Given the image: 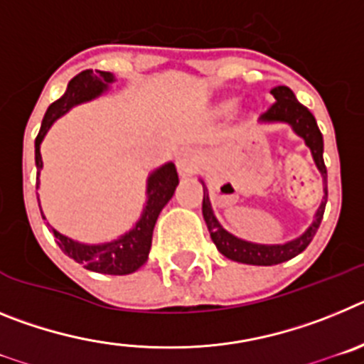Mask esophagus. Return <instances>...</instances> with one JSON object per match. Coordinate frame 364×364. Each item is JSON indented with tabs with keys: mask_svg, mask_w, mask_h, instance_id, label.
<instances>
[{
	"mask_svg": "<svg viewBox=\"0 0 364 364\" xmlns=\"http://www.w3.org/2000/svg\"><path fill=\"white\" fill-rule=\"evenodd\" d=\"M200 166V153L197 149L180 151L176 156V169L180 175H193Z\"/></svg>",
	"mask_w": 364,
	"mask_h": 364,
	"instance_id": "obj_1",
	"label": "esophagus"
}]
</instances>
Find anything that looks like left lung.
I'll use <instances>...</instances> for the list:
<instances>
[{"label":"left lung","instance_id":"1","mask_svg":"<svg viewBox=\"0 0 364 364\" xmlns=\"http://www.w3.org/2000/svg\"><path fill=\"white\" fill-rule=\"evenodd\" d=\"M272 95L275 98L272 105L268 107V111L262 112L260 120L262 122H286L294 127L295 133L299 136L304 138L306 146L311 149L314 154V160L319 167L321 175L324 180V200L321 202L317 215H315V220L310 228L306 230V233L301 235L299 239L290 240L286 244H275V246H268V244H253L247 242V240L237 239L235 235L228 233L224 228L218 224V220L215 218L213 210H211L210 197L204 189V198H202V215H204V220L208 224V230H210L211 240L215 242L218 252L224 257L231 260H237V262H244V264H255V266H273L281 264L284 260H290L294 257H297L299 253L304 252L308 247V244L314 240L315 233L319 230L321 220H323L324 208H326V197H328V175H326V166H324L323 159V134H321L319 127H317V122L315 117L308 111L302 104H299L297 98H295L294 91L290 87L279 85L275 89H272Z\"/></svg>","mask_w":364,"mask_h":364}]
</instances>
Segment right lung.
<instances>
[{
    "instance_id": "right-lung-1",
    "label": "right lung",
    "mask_w": 364,
    "mask_h": 364,
    "mask_svg": "<svg viewBox=\"0 0 364 364\" xmlns=\"http://www.w3.org/2000/svg\"><path fill=\"white\" fill-rule=\"evenodd\" d=\"M112 80H114L112 74L105 73V70H96V73L92 69L82 70L70 80L65 95L49 105L43 122H41L36 142H34L38 175H40V169L43 166L40 144L50 125L54 124V120L65 114L73 105H78L102 95ZM176 184H178V175H176L175 164H166L160 169H156L147 180V204L144 208L142 218L136 222V226L129 233H125L118 240H112L107 244H80L53 230L58 246L62 247L65 255H69L70 259L76 260L83 268L91 269V272L107 273V275H127V273L136 272L147 260L156 218H159L164 205L173 197Z\"/></svg>"
}]
</instances>
